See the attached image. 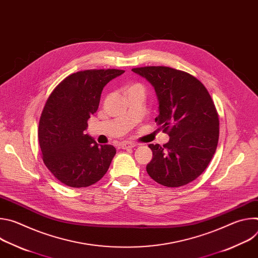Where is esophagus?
I'll list each match as a JSON object with an SVG mask.
<instances>
[{"instance_id": "esophagus-1", "label": "esophagus", "mask_w": 258, "mask_h": 258, "mask_svg": "<svg viewBox=\"0 0 258 258\" xmlns=\"http://www.w3.org/2000/svg\"><path fill=\"white\" fill-rule=\"evenodd\" d=\"M120 147L122 149H130V148H134V147H136V144L133 143V142H127V141H124L120 144Z\"/></svg>"}]
</instances>
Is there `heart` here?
I'll return each instance as SVG.
<instances>
[{"label": "heart", "mask_w": 258, "mask_h": 258, "mask_svg": "<svg viewBox=\"0 0 258 258\" xmlns=\"http://www.w3.org/2000/svg\"><path fill=\"white\" fill-rule=\"evenodd\" d=\"M132 90H141V91L145 92V89H144V87L141 84H133V85H131L130 87H127L126 92L127 91H132Z\"/></svg>", "instance_id": "1"}]
</instances>
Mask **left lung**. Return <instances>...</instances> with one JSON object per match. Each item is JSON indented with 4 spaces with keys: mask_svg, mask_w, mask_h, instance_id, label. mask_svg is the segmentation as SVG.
Wrapping results in <instances>:
<instances>
[{
    "mask_svg": "<svg viewBox=\"0 0 258 258\" xmlns=\"http://www.w3.org/2000/svg\"><path fill=\"white\" fill-rule=\"evenodd\" d=\"M154 87L159 101L158 130L169 136L168 143L150 144L153 152L147 172L168 188L185 186L208 166L215 153L219 119L204 85L185 71L166 66L132 69Z\"/></svg>",
    "mask_w": 258,
    "mask_h": 258,
    "instance_id": "1",
    "label": "left lung"
}]
</instances>
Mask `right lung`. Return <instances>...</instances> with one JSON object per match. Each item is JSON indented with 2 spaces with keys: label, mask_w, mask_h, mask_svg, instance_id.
I'll list each match as a JSON object with an SVG mask.
<instances>
[{
  "label": "right lung",
  "mask_w": 258,
  "mask_h": 258,
  "mask_svg": "<svg viewBox=\"0 0 258 258\" xmlns=\"http://www.w3.org/2000/svg\"><path fill=\"white\" fill-rule=\"evenodd\" d=\"M121 69H89L65 78L49 96L41 114L38 138L47 168L64 185L85 188L107 172L116 153L112 145H98L86 135L103 88Z\"/></svg>",
  "instance_id": "add662e5"
}]
</instances>
